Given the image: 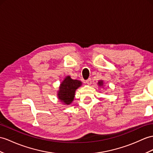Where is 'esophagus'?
Instances as JSON below:
<instances>
[{"instance_id":"obj_1","label":"esophagus","mask_w":153,"mask_h":153,"mask_svg":"<svg viewBox=\"0 0 153 153\" xmlns=\"http://www.w3.org/2000/svg\"><path fill=\"white\" fill-rule=\"evenodd\" d=\"M85 83L88 85H90L91 84V79H88L86 81H85Z\"/></svg>"}]
</instances>
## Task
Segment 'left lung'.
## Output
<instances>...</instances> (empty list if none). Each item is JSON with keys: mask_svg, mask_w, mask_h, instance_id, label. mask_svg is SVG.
<instances>
[{"mask_svg": "<svg viewBox=\"0 0 153 153\" xmlns=\"http://www.w3.org/2000/svg\"><path fill=\"white\" fill-rule=\"evenodd\" d=\"M99 84V85H102V81H100V82H99V83H98Z\"/></svg>", "mask_w": 153, "mask_h": 153, "instance_id": "1", "label": "left lung"}]
</instances>
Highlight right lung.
<instances>
[{
  "instance_id": "add662e5",
  "label": "right lung",
  "mask_w": 153,
  "mask_h": 153,
  "mask_svg": "<svg viewBox=\"0 0 153 153\" xmlns=\"http://www.w3.org/2000/svg\"><path fill=\"white\" fill-rule=\"evenodd\" d=\"M81 84L80 81L73 80L69 76H67L60 84L58 94L59 99L61 100L62 102H64L65 105H69L74 99L76 89L80 87Z\"/></svg>"
}]
</instances>
